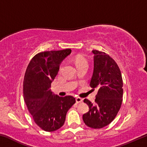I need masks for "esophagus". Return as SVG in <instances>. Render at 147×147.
Instances as JSON below:
<instances>
[{
    "label": "esophagus",
    "mask_w": 147,
    "mask_h": 147,
    "mask_svg": "<svg viewBox=\"0 0 147 147\" xmlns=\"http://www.w3.org/2000/svg\"><path fill=\"white\" fill-rule=\"evenodd\" d=\"M76 102L77 103H81L83 102V99L80 98V97H76Z\"/></svg>",
    "instance_id": "obj_1"
}]
</instances>
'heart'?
<instances>
[{
	"label": "heart",
	"instance_id": "heart-1",
	"mask_svg": "<svg viewBox=\"0 0 147 147\" xmlns=\"http://www.w3.org/2000/svg\"><path fill=\"white\" fill-rule=\"evenodd\" d=\"M74 62H75V63L77 67L80 66H82V65H88V61L86 60V59L84 58V57L81 56H76L75 58H74ZM62 66H63V63L61 65V67H60L61 68Z\"/></svg>",
	"mask_w": 147,
	"mask_h": 147
}]
</instances>
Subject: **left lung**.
<instances>
[{
  "mask_svg": "<svg viewBox=\"0 0 147 147\" xmlns=\"http://www.w3.org/2000/svg\"><path fill=\"white\" fill-rule=\"evenodd\" d=\"M94 54V69L90 86L98 93L91 103L88 99L84 102L89 111L83 115V121L89 127L98 129L108 125L117 115L123 102V82L120 69L108 54L96 50Z\"/></svg>",
  "mask_w": 147,
  "mask_h": 147,
  "instance_id": "obj_1",
  "label": "left lung"
}]
</instances>
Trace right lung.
I'll return each instance as SVG.
<instances>
[{
  "label": "right lung",
  "mask_w": 147,
  "mask_h": 147,
  "mask_svg": "<svg viewBox=\"0 0 147 147\" xmlns=\"http://www.w3.org/2000/svg\"><path fill=\"white\" fill-rule=\"evenodd\" d=\"M71 53V50L67 49L37 54L30 61L24 74V100L35 123L46 131L60 128L67 112L76 102L73 96L55 95L51 89L59 65Z\"/></svg>",
  "instance_id": "obj_1"
}]
</instances>
